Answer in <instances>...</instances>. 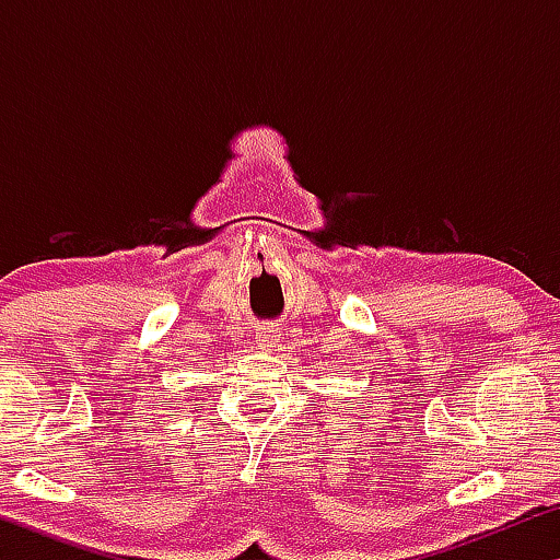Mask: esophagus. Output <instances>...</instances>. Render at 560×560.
Wrapping results in <instances>:
<instances>
[{"label": "esophagus", "instance_id": "esophagus-1", "mask_svg": "<svg viewBox=\"0 0 560 560\" xmlns=\"http://www.w3.org/2000/svg\"><path fill=\"white\" fill-rule=\"evenodd\" d=\"M279 340H281L279 328H273L271 324L261 326V328L257 330V343H259V348H264V350H271V348H277Z\"/></svg>", "mask_w": 560, "mask_h": 560}]
</instances>
